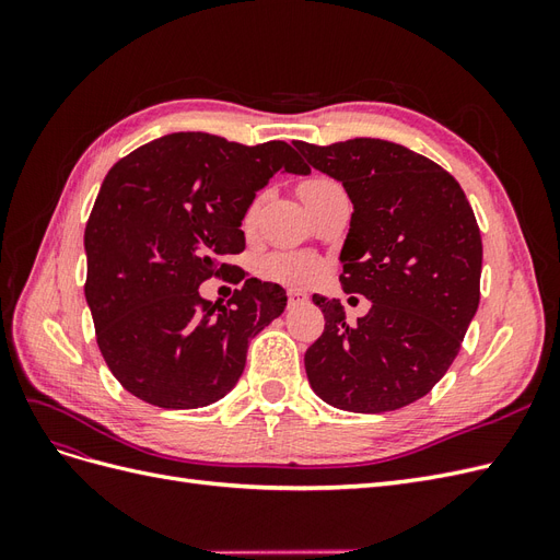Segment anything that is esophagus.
Masks as SVG:
<instances>
[{
  "label": "esophagus",
  "mask_w": 560,
  "mask_h": 560,
  "mask_svg": "<svg viewBox=\"0 0 560 560\" xmlns=\"http://www.w3.org/2000/svg\"><path fill=\"white\" fill-rule=\"evenodd\" d=\"M290 306H299V303H306L308 301V294L301 292V290H290Z\"/></svg>",
  "instance_id": "obj_1"
}]
</instances>
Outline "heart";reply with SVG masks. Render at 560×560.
I'll return each instance as SVG.
<instances>
[{"label": "heart", "instance_id": "obj_1", "mask_svg": "<svg viewBox=\"0 0 560 560\" xmlns=\"http://www.w3.org/2000/svg\"><path fill=\"white\" fill-rule=\"evenodd\" d=\"M331 184L334 182L325 177H313L299 186V194L325 189V186H331ZM317 270H319V264L311 257V254H301V252L270 254V257H266L261 264V273L282 284H306L317 276Z\"/></svg>", "mask_w": 560, "mask_h": 560}]
</instances>
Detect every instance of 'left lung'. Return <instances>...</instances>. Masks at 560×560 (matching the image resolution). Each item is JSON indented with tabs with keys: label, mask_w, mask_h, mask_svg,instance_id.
Wrapping results in <instances>:
<instances>
[{
	"label": "left lung",
	"mask_w": 560,
	"mask_h": 560,
	"mask_svg": "<svg viewBox=\"0 0 560 560\" xmlns=\"http://www.w3.org/2000/svg\"><path fill=\"white\" fill-rule=\"evenodd\" d=\"M352 202L341 287L371 311L346 322L315 294L325 331L306 350L313 393L352 413H383L425 397L453 364L479 308L481 233L465 191L442 165L395 142H294Z\"/></svg>",
	"instance_id": "1"
}]
</instances>
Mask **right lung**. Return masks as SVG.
Instances as JSON below:
<instances>
[{"label":"right lung","instance_id":"add662e5","mask_svg":"<svg viewBox=\"0 0 560 560\" xmlns=\"http://www.w3.org/2000/svg\"><path fill=\"white\" fill-rule=\"evenodd\" d=\"M278 173L311 171L287 142L245 147L208 132L165 135L107 173L83 235L86 301L100 352L130 395L200 409L243 376L249 341L282 315L287 294L247 278L222 306L198 287L233 273L243 219Z\"/></svg>","mask_w":560,"mask_h":560}]
</instances>
